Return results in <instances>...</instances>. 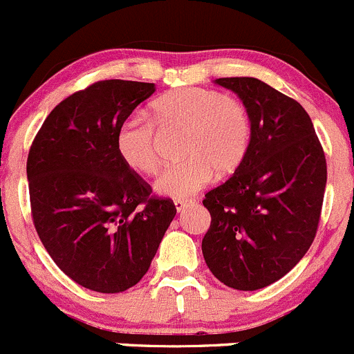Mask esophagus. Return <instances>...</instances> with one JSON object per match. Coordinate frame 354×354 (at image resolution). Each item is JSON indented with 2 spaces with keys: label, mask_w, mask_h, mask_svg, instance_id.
Here are the masks:
<instances>
[{
  "label": "esophagus",
  "mask_w": 354,
  "mask_h": 354,
  "mask_svg": "<svg viewBox=\"0 0 354 354\" xmlns=\"http://www.w3.org/2000/svg\"><path fill=\"white\" fill-rule=\"evenodd\" d=\"M174 204H176L177 213H182V211H185V207L189 206V201H184V199H176Z\"/></svg>",
  "instance_id": "obj_1"
}]
</instances>
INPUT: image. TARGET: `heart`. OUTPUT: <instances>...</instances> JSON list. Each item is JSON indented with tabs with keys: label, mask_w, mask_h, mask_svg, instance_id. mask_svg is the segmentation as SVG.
Masks as SVG:
<instances>
[{
	"label": "heart",
	"mask_w": 354,
	"mask_h": 354,
	"mask_svg": "<svg viewBox=\"0 0 354 354\" xmlns=\"http://www.w3.org/2000/svg\"><path fill=\"white\" fill-rule=\"evenodd\" d=\"M160 127H184L180 162L167 167L155 182L160 196L187 199L211 182L214 172L232 174L250 147V118L235 97L201 86L172 90L151 104ZM143 115L124 119L115 133V150L131 170L153 174L158 169L155 124Z\"/></svg>",
	"instance_id": "1"
}]
</instances>
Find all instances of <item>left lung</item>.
Here are the masks:
<instances>
[{"label":"left lung","mask_w":354,"mask_h":354,"mask_svg":"<svg viewBox=\"0 0 354 354\" xmlns=\"http://www.w3.org/2000/svg\"><path fill=\"white\" fill-rule=\"evenodd\" d=\"M214 83L243 102L252 133L242 165L204 196L211 225L203 256L223 285L261 290L310 249L326 191V155L297 100L249 76Z\"/></svg>","instance_id":"left-lung-1"}]
</instances>
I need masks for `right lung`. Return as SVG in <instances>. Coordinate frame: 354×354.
I'll return each mask as SVG.
<instances>
[{
  "label": "right lung",
  "mask_w": 354,
  "mask_h": 354,
  "mask_svg": "<svg viewBox=\"0 0 354 354\" xmlns=\"http://www.w3.org/2000/svg\"><path fill=\"white\" fill-rule=\"evenodd\" d=\"M153 83L104 80L53 109L27 158L32 218L57 268L98 293L134 286L177 209L122 162L115 133Z\"/></svg>",
  "instance_id": "obj_1"
}]
</instances>
